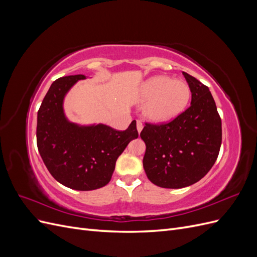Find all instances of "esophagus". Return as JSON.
Instances as JSON below:
<instances>
[{
    "label": "esophagus",
    "mask_w": 257,
    "mask_h": 257,
    "mask_svg": "<svg viewBox=\"0 0 257 257\" xmlns=\"http://www.w3.org/2000/svg\"><path fill=\"white\" fill-rule=\"evenodd\" d=\"M136 127H137V131H138V133H141V132L143 131V123H142V121H139V120H137V122H136Z\"/></svg>",
    "instance_id": "obj_1"
}]
</instances>
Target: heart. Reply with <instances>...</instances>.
<instances>
[{"mask_svg": "<svg viewBox=\"0 0 257 257\" xmlns=\"http://www.w3.org/2000/svg\"><path fill=\"white\" fill-rule=\"evenodd\" d=\"M143 114L153 123H165L181 114L191 99L190 85L184 80L168 76H155L148 79L139 93Z\"/></svg>", "mask_w": 257, "mask_h": 257, "instance_id": "obj_1", "label": "heart"}]
</instances>
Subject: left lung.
<instances>
[{"mask_svg": "<svg viewBox=\"0 0 257 257\" xmlns=\"http://www.w3.org/2000/svg\"><path fill=\"white\" fill-rule=\"evenodd\" d=\"M183 75L192 93L191 106L168 123H146L141 133L146 175L165 189L199 181L213 166L222 144V122L211 92L195 77Z\"/></svg>", "mask_w": 257, "mask_h": 257, "instance_id": "1", "label": "left lung"}]
</instances>
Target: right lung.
Instances as JSON below:
<instances>
[{"label": "right lung", "mask_w": 257, "mask_h": 257, "mask_svg": "<svg viewBox=\"0 0 257 257\" xmlns=\"http://www.w3.org/2000/svg\"><path fill=\"white\" fill-rule=\"evenodd\" d=\"M84 75L54 81L37 112V148L46 167L58 182L77 191L103 188L110 181L115 162L128 143L138 137L136 121L125 131L105 124L80 125L69 121L63 103L67 92Z\"/></svg>", "instance_id": "1"}]
</instances>
